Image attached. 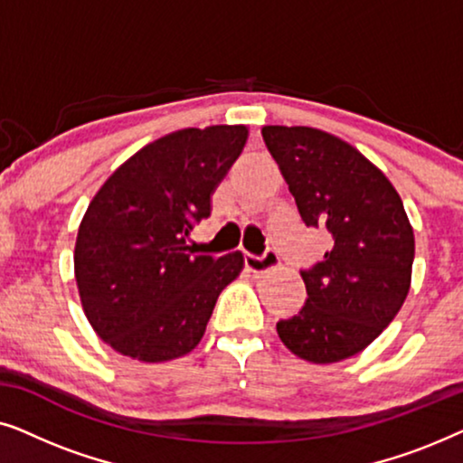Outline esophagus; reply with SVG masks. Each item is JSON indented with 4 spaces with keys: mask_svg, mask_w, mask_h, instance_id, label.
<instances>
[{
    "mask_svg": "<svg viewBox=\"0 0 463 463\" xmlns=\"http://www.w3.org/2000/svg\"><path fill=\"white\" fill-rule=\"evenodd\" d=\"M244 265L250 274L261 276V274H268V271H271V269H276L278 265H280V257H278L274 250H268L263 257H257V255H250V252H246Z\"/></svg>",
    "mask_w": 463,
    "mask_h": 463,
    "instance_id": "obj_1",
    "label": "esophagus"
}]
</instances>
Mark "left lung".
<instances>
[{"instance_id":"1","label":"left lung","mask_w":463,"mask_h":463,"mask_svg":"<svg viewBox=\"0 0 463 463\" xmlns=\"http://www.w3.org/2000/svg\"><path fill=\"white\" fill-rule=\"evenodd\" d=\"M261 135L303 223L333 238L301 271L306 306L278 322V337L307 363H339L373 344L407 299L413 227L388 176L350 143L309 126H263Z\"/></svg>"}]
</instances>
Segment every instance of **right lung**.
<instances>
[{"instance_id":"right-lung-1","label":"right lung","mask_w":463,"mask_h":463,"mask_svg":"<svg viewBox=\"0 0 463 463\" xmlns=\"http://www.w3.org/2000/svg\"><path fill=\"white\" fill-rule=\"evenodd\" d=\"M246 126L183 128L145 145L94 195L75 240V282L107 345L141 363L194 350L242 252L194 255L187 236L242 154Z\"/></svg>"}]
</instances>
